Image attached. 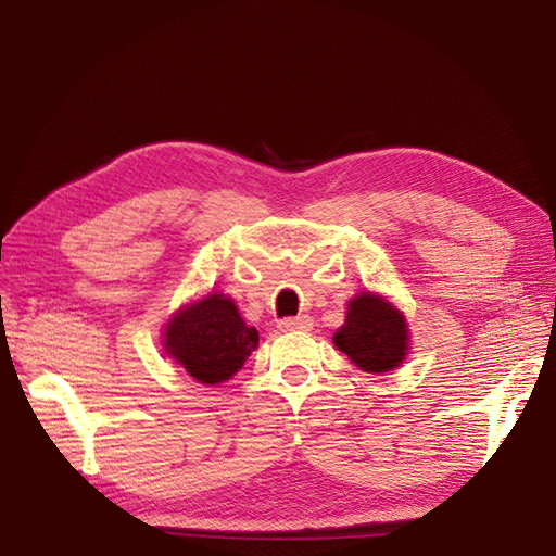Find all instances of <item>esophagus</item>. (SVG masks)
Returning a JSON list of instances; mask_svg holds the SVG:
<instances>
[{
  "label": "esophagus",
  "instance_id": "34e87169",
  "mask_svg": "<svg viewBox=\"0 0 556 556\" xmlns=\"http://www.w3.org/2000/svg\"><path fill=\"white\" fill-rule=\"evenodd\" d=\"M278 327L282 331H308L313 327V323H311V317L301 315V317H285V319H280Z\"/></svg>",
  "mask_w": 556,
  "mask_h": 556
}]
</instances>
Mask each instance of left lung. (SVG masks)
Segmentation results:
<instances>
[{
  "instance_id": "8db88e82",
  "label": "left lung",
  "mask_w": 556,
  "mask_h": 556,
  "mask_svg": "<svg viewBox=\"0 0 556 556\" xmlns=\"http://www.w3.org/2000/svg\"><path fill=\"white\" fill-rule=\"evenodd\" d=\"M408 323L390 301L362 292L348 304L345 325L333 333V343L366 374H387L408 352Z\"/></svg>"
}]
</instances>
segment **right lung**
Returning a JSON list of instances; mask_svg holds the SVG:
<instances>
[{
    "mask_svg": "<svg viewBox=\"0 0 556 556\" xmlns=\"http://www.w3.org/2000/svg\"><path fill=\"white\" fill-rule=\"evenodd\" d=\"M257 343V329L248 327L237 304L220 292L180 308L164 331L166 355L201 384L229 380Z\"/></svg>",
    "mask_w": 556,
    "mask_h": 556,
    "instance_id": "obj_1",
    "label": "right lung"
}]
</instances>
